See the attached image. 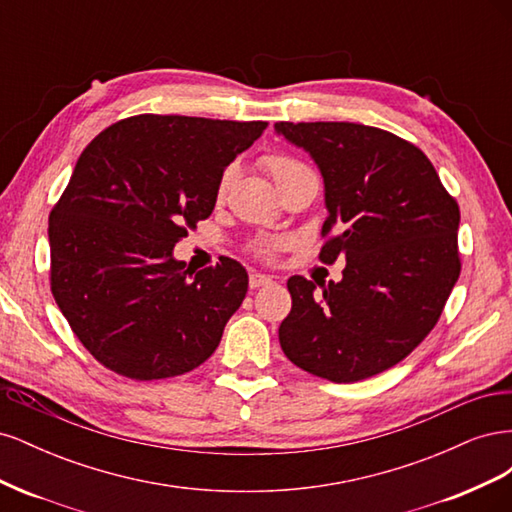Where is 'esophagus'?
<instances>
[{
	"instance_id": "obj_1",
	"label": "esophagus",
	"mask_w": 512,
	"mask_h": 512,
	"mask_svg": "<svg viewBox=\"0 0 512 512\" xmlns=\"http://www.w3.org/2000/svg\"><path fill=\"white\" fill-rule=\"evenodd\" d=\"M273 284V280L269 275H262V273H250V288L256 290V288H262V286H269Z\"/></svg>"
}]
</instances>
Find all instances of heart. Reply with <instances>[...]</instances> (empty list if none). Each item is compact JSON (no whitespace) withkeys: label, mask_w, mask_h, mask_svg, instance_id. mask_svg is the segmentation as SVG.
I'll return each mask as SVG.
<instances>
[{"label":"heart","mask_w":512,"mask_h":512,"mask_svg":"<svg viewBox=\"0 0 512 512\" xmlns=\"http://www.w3.org/2000/svg\"><path fill=\"white\" fill-rule=\"evenodd\" d=\"M265 166L269 168V173L273 175V179L277 181L280 177H284L286 173H290V170L299 168V166H303V164H299L297 160H292V158H286V156H267V158H265ZM235 173H237L235 166H226V168H224V173H222L220 179H218V198H224V196H226L232 179H235ZM280 245H282L280 241H260V243L256 245V252L262 254V256H269V254H273Z\"/></svg>","instance_id":"1"}]
</instances>
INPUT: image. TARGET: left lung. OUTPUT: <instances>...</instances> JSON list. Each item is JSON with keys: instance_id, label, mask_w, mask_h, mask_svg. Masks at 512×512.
<instances>
[{"instance_id": "left-lung-1", "label": "left lung", "mask_w": 512, "mask_h": 512, "mask_svg": "<svg viewBox=\"0 0 512 512\" xmlns=\"http://www.w3.org/2000/svg\"><path fill=\"white\" fill-rule=\"evenodd\" d=\"M324 179V265L346 260L342 282L292 275L280 324L288 359L312 376L359 382L404 361L451 294L461 260L459 205L416 145L348 121L275 123Z\"/></svg>"}]
</instances>
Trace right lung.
<instances>
[{
  "instance_id": "add662e5",
  "label": "right lung",
  "mask_w": 512,
  "mask_h": 512,
  "mask_svg": "<svg viewBox=\"0 0 512 512\" xmlns=\"http://www.w3.org/2000/svg\"><path fill=\"white\" fill-rule=\"evenodd\" d=\"M265 130L267 121L136 115L81 153L49 218L51 290L106 369L173 378L218 348L247 273L232 258L194 273L173 247L209 218L224 168Z\"/></svg>"
}]
</instances>
